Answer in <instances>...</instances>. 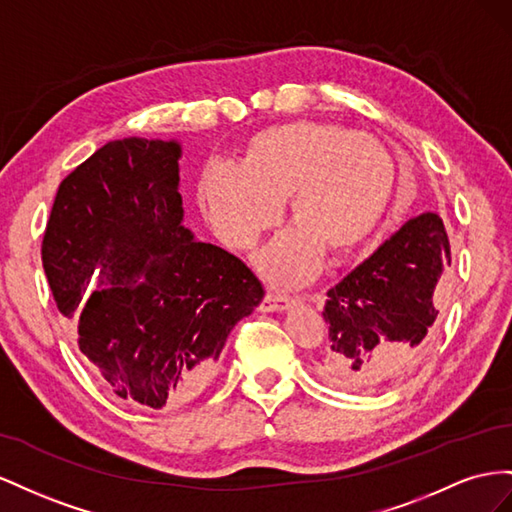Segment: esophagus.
<instances>
[{
	"instance_id": "1",
	"label": "esophagus",
	"mask_w": 512,
	"mask_h": 512,
	"mask_svg": "<svg viewBox=\"0 0 512 512\" xmlns=\"http://www.w3.org/2000/svg\"><path fill=\"white\" fill-rule=\"evenodd\" d=\"M291 304H296V298L276 294V291H270V294H266L264 302H261L259 309L266 311V313H276V311H287Z\"/></svg>"
}]
</instances>
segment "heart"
I'll use <instances>...</instances> for the list:
<instances>
[{"label":"heart","mask_w":512,"mask_h":512,"mask_svg":"<svg viewBox=\"0 0 512 512\" xmlns=\"http://www.w3.org/2000/svg\"><path fill=\"white\" fill-rule=\"evenodd\" d=\"M392 180V160L375 139L334 124L296 122L255 135L242 165L212 158L199 195L218 238L233 248L253 246L287 197L296 227L268 248L261 266L276 281H296L324 248L343 255L369 240Z\"/></svg>","instance_id":"obj_1"}]
</instances>
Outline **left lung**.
<instances>
[{"label":"left lung","mask_w":512,"mask_h":512,"mask_svg":"<svg viewBox=\"0 0 512 512\" xmlns=\"http://www.w3.org/2000/svg\"><path fill=\"white\" fill-rule=\"evenodd\" d=\"M450 266L442 218L420 214L328 291V345L317 373L345 390H379L410 373L435 339V289Z\"/></svg>","instance_id":"8db88e82"}]
</instances>
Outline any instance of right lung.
I'll use <instances>...</instances> for the list:
<instances>
[{"mask_svg": "<svg viewBox=\"0 0 512 512\" xmlns=\"http://www.w3.org/2000/svg\"><path fill=\"white\" fill-rule=\"evenodd\" d=\"M180 154L178 141L102 145L62 180L42 238L81 354L120 399L152 410L206 388L231 328L266 294L244 261L182 225Z\"/></svg>", "mask_w": 512, "mask_h": 512, "instance_id": "right-lung-1", "label": "right lung"}]
</instances>
